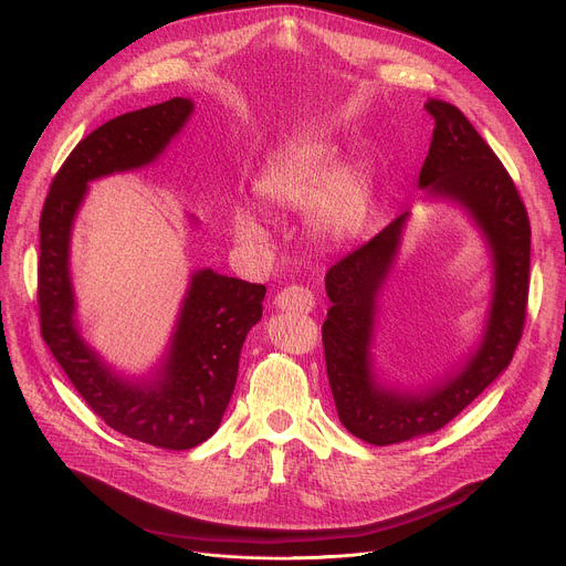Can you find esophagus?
Returning <instances> with one entry per match:
<instances>
[{
    "instance_id": "esophagus-1",
    "label": "esophagus",
    "mask_w": 566,
    "mask_h": 566,
    "mask_svg": "<svg viewBox=\"0 0 566 566\" xmlns=\"http://www.w3.org/2000/svg\"><path fill=\"white\" fill-rule=\"evenodd\" d=\"M274 305L279 310H287V312H303V315H307V312H312V307H315V294H312L307 287L303 285H287L283 287L276 296H274Z\"/></svg>"
}]
</instances>
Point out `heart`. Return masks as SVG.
<instances>
[{"mask_svg": "<svg viewBox=\"0 0 566 566\" xmlns=\"http://www.w3.org/2000/svg\"><path fill=\"white\" fill-rule=\"evenodd\" d=\"M337 153L324 139H303L279 153L254 184V196L272 209H305L310 227L326 240L344 242L353 238L370 207V179L355 166H335ZM235 235L244 242L259 240L263 227L259 218L240 209L233 218Z\"/></svg>", "mask_w": 566, "mask_h": 566, "instance_id": "b5f03b06", "label": "heart"}]
</instances>
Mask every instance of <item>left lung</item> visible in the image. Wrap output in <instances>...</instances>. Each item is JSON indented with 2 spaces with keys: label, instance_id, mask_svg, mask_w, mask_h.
I'll return each instance as SVG.
<instances>
[{
  "label": "left lung",
  "instance_id": "obj_1",
  "mask_svg": "<svg viewBox=\"0 0 566 566\" xmlns=\"http://www.w3.org/2000/svg\"><path fill=\"white\" fill-rule=\"evenodd\" d=\"M424 109L433 118V135L418 184L459 202L476 220L492 251L494 296L483 342L459 375L416 396L396 394L375 385L368 346L375 296L394 263L407 216L328 270L333 305L322 328L328 382L342 424L370 446H394L446 427L511 364L526 322L531 222L517 186L459 107L429 101Z\"/></svg>",
  "mask_w": 566,
  "mask_h": 566
}]
</instances>
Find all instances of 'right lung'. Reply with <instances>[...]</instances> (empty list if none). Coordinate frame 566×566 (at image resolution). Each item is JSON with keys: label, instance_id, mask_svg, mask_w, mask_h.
<instances>
[{"label": "right lung", "instance_id": "right-lung-1", "mask_svg": "<svg viewBox=\"0 0 566 566\" xmlns=\"http://www.w3.org/2000/svg\"><path fill=\"white\" fill-rule=\"evenodd\" d=\"M170 98L120 114L90 133L55 172L40 216V333L85 405L135 441L191 450L220 427L235 387L240 348L263 315L265 285L202 270L193 274L170 355L153 385L123 382L98 361L74 326L70 231L87 181L150 164L191 114Z\"/></svg>", "mask_w": 566, "mask_h": 566}]
</instances>
